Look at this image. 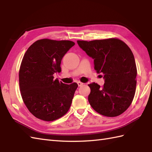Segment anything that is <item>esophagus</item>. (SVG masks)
<instances>
[{
    "instance_id": "esophagus-1",
    "label": "esophagus",
    "mask_w": 152,
    "mask_h": 152,
    "mask_svg": "<svg viewBox=\"0 0 152 152\" xmlns=\"http://www.w3.org/2000/svg\"><path fill=\"white\" fill-rule=\"evenodd\" d=\"M77 83H78V86H79V87H81V86H83V83L80 82H77Z\"/></svg>"
}]
</instances>
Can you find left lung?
Here are the masks:
<instances>
[{"label":"left lung","instance_id":"left-lung-1","mask_svg":"<svg viewBox=\"0 0 152 152\" xmlns=\"http://www.w3.org/2000/svg\"><path fill=\"white\" fill-rule=\"evenodd\" d=\"M77 42L94 59L96 72L104 74L102 87L95 82L88 85L91 89L88 96L90 105L107 117L121 114L129 107L136 91L137 70L129 47L115 38Z\"/></svg>","mask_w":152,"mask_h":152}]
</instances>
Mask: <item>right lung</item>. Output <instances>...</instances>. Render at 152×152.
<instances>
[{"label":"right lung","instance_id":"add662e5","mask_svg":"<svg viewBox=\"0 0 152 152\" xmlns=\"http://www.w3.org/2000/svg\"><path fill=\"white\" fill-rule=\"evenodd\" d=\"M75 43L44 38L28 48L21 63L19 83L25 106L35 117L46 121L62 117L71 106L76 83L65 84L53 79L61 71L63 56Z\"/></svg>","mask_w":152,"mask_h":152}]
</instances>
